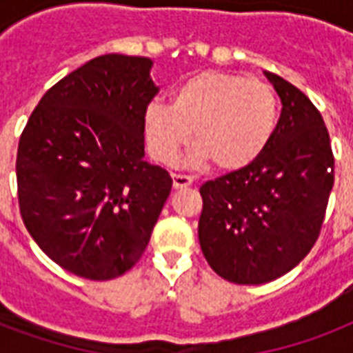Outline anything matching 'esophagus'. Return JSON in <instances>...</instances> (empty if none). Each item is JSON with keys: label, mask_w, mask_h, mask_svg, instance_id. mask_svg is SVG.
I'll list each match as a JSON object with an SVG mask.
<instances>
[{"label": "esophagus", "mask_w": 353, "mask_h": 353, "mask_svg": "<svg viewBox=\"0 0 353 353\" xmlns=\"http://www.w3.org/2000/svg\"><path fill=\"white\" fill-rule=\"evenodd\" d=\"M172 181H174V188H187L192 185V177L185 176V174H172Z\"/></svg>", "instance_id": "34e87169"}]
</instances>
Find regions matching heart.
<instances>
[{"mask_svg": "<svg viewBox=\"0 0 353 353\" xmlns=\"http://www.w3.org/2000/svg\"><path fill=\"white\" fill-rule=\"evenodd\" d=\"M279 124V99L260 80L227 71H201L177 85L172 104L150 102L144 133L150 152L172 163L192 137V161L216 170L245 168L265 152Z\"/></svg>", "mask_w": 353, "mask_h": 353, "instance_id": "b5f03b06", "label": "heart"}]
</instances>
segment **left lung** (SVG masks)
Instances as JSON below:
<instances>
[{
  "instance_id": "1",
  "label": "left lung",
  "mask_w": 353,
  "mask_h": 353,
  "mask_svg": "<svg viewBox=\"0 0 353 353\" xmlns=\"http://www.w3.org/2000/svg\"><path fill=\"white\" fill-rule=\"evenodd\" d=\"M282 102L271 143L254 163L199 188L198 236L221 279L258 285L295 268L317 241L334 187V154L319 110L263 71Z\"/></svg>"
}]
</instances>
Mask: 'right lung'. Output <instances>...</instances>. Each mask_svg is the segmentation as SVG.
I'll return each instance as SVG.
<instances>
[{
    "label": "right lung",
    "instance_id": "right-lung-1",
    "mask_svg": "<svg viewBox=\"0 0 353 353\" xmlns=\"http://www.w3.org/2000/svg\"><path fill=\"white\" fill-rule=\"evenodd\" d=\"M152 65L144 57L93 58L41 97L19 137L25 227L82 279L132 269L172 190L170 174L144 161V110L159 91Z\"/></svg>",
    "mask_w": 353,
    "mask_h": 353
}]
</instances>
